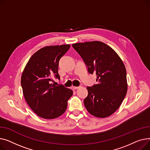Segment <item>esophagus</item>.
<instances>
[{"label": "esophagus", "mask_w": 150, "mask_h": 150, "mask_svg": "<svg viewBox=\"0 0 150 150\" xmlns=\"http://www.w3.org/2000/svg\"><path fill=\"white\" fill-rule=\"evenodd\" d=\"M80 88H81V86H73V88L74 90H77V89Z\"/></svg>", "instance_id": "1"}]
</instances>
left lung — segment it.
<instances>
[{
    "label": "left lung",
    "instance_id": "obj_1",
    "mask_svg": "<svg viewBox=\"0 0 150 150\" xmlns=\"http://www.w3.org/2000/svg\"><path fill=\"white\" fill-rule=\"evenodd\" d=\"M72 46L83 59L88 73L97 77V83L86 88L88 94L83 101L86 109L97 117L111 116L127 92L124 64L115 51L102 42L77 43Z\"/></svg>",
    "mask_w": 150,
    "mask_h": 150
}]
</instances>
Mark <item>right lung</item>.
<instances>
[{"label":"right lung","mask_w":150,"mask_h":150,"mask_svg":"<svg viewBox=\"0 0 150 150\" xmlns=\"http://www.w3.org/2000/svg\"><path fill=\"white\" fill-rule=\"evenodd\" d=\"M69 48L70 45L43 47L30 57L23 71L21 85L25 99L42 118L53 119L62 115L73 94L63 85L51 83L52 76L60 79L59 62Z\"/></svg>","instance_id":"1"}]
</instances>
